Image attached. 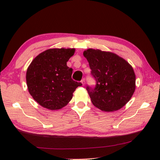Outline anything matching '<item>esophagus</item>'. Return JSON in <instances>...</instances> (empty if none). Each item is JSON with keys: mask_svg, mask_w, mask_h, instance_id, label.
<instances>
[{"mask_svg": "<svg viewBox=\"0 0 160 160\" xmlns=\"http://www.w3.org/2000/svg\"><path fill=\"white\" fill-rule=\"evenodd\" d=\"M81 83H82V85H83V86H84L85 84V79H83L82 80H81Z\"/></svg>", "mask_w": 160, "mask_h": 160, "instance_id": "1", "label": "esophagus"}]
</instances>
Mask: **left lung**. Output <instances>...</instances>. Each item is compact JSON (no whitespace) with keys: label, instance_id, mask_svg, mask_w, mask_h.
<instances>
[{"label":"left lung","instance_id":"8db88e82","mask_svg":"<svg viewBox=\"0 0 160 160\" xmlns=\"http://www.w3.org/2000/svg\"><path fill=\"white\" fill-rule=\"evenodd\" d=\"M83 56L96 80L95 88H86L92 104L106 112L125 106L136 89V75L132 66L116 53L98 49L85 50Z\"/></svg>","mask_w":160,"mask_h":160}]
</instances>
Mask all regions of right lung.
Listing matches in <instances>:
<instances>
[{
  "mask_svg": "<svg viewBox=\"0 0 160 160\" xmlns=\"http://www.w3.org/2000/svg\"><path fill=\"white\" fill-rule=\"evenodd\" d=\"M75 48H52L38 54L28 66L26 84L30 94L41 107L59 110L71 101L81 83L71 78L72 69L67 62L75 53Z\"/></svg>",
  "mask_w": 160,
  "mask_h": 160,
  "instance_id": "1",
  "label": "right lung"
}]
</instances>
